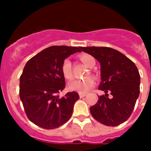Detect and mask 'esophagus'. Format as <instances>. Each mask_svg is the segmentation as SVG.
<instances>
[{
    "mask_svg": "<svg viewBox=\"0 0 151 151\" xmlns=\"http://www.w3.org/2000/svg\"><path fill=\"white\" fill-rule=\"evenodd\" d=\"M79 96L81 98H82V97H85L86 96V93H79Z\"/></svg>",
    "mask_w": 151,
    "mask_h": 151,
    "instance_id": "34e87169",
    "label": "esophagus"
}]
</instances>
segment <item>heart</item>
<instances>
[{
  "mask_svg": "<svg viewBox=\"0 0 151 151\" xmlns=\"http://www.w3.org/2000/svg\"><path fill=\"white\" fill-rule=\"evenodd\" d=\"M80 59L83 64L88 68H93L95 65V60L93 57L87 54H83L80 55ZM61 72L66 79L70 80L72 78V66L71 62L69 59H65L63 61L61 66ZM94 84V81L92 78L88 77L83 80H74L69 83V88L71 91H78L79 93H87Z\"/></svg>",
  "mask_w": 151,
  "mask_h": 151,
  "instance_id": "1",
  "label": "heart"
}]
</instances>
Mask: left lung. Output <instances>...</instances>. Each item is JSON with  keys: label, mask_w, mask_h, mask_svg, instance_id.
<instances>
[{"label": "left lung", "mask_w": 151, "mask_h": 151, "mask_svg": "<svg viewBox=\"0 0 151 151\" xmlns=\"http://www.w3.org/2000/svg\"><path fill=\"white\" fill-rule=\"evenodd\" d=\"M82 50L100 62L101 82L98 89L105 93L90 107L91 115L106 126H118L130 117L139 97L140 76L137 68L113 48L86 47Z\"/></svg>", "instance_id": "left-lung-1"}]
</instances>
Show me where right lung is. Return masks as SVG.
I'll use <instances>...</instances> for the list:
<instances>
[{
  "label": "right lung",
  "instance_id": "obj_1",
  "mask_svg": "<svg viewBox=\"0 0 151 151\" xmlns=\"http://www.w3.org/2000/svg\"><path fill=\"white\" fill-rule=\"evenodd\" d=\"M82 47L51 46L27 62L20 78V98L31 122L47 130L58 128L68 122L73 105L80 98L77 92L60 97L65 87L61 72L63 61Z\"/></svg>",
  "mask_w": 151,
  "mask_h": 151
}]
</instances>
